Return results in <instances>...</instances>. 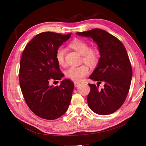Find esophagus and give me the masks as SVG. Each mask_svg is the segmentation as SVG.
<instances>
[{
	"instance_id": "1",
	"label": "esophagus",
	"mask_w": 146,
	"mask_h": 146,
	"mask_svg": "<svg viewBox=\"0 0 146 146\" xmlns=\"http://www.w3.org/2000/svg\"><path fill=\"white\" fill-rule=\"evenodd\" d=\"M74 84L75 87H78V86L80 85V83H78V82H74Z\"/></svg>"
}]
</instances>
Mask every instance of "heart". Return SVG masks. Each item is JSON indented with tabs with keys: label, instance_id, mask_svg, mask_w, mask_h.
Wrapping results in <instances>:
<instances>
[{
	"label": "heart",
	"instance_id": "obj_1",
	"mask_svg": "<svg viewBox=\"0 0 146 146\" xmlns=\"http://www.w3.org/2000/svg\"><path fill=\"white\" fill-rule=\"evenodd\" d=\"M69 47L82 56V61L85 63L92 66L98 63L99 57L97 50L89 48V45L85 41L76 39L69 44ZM65 54V49L62 47H58L56 50V59L61 67H66V66ZM89 72V68L87 66L82 65L79 67H71L68 69L66 72V76L67 78L72 80L80 82L88 76Z\"/></svg>",
	"mask_w": 146,
	"mask_h": 146
}]
</instances>
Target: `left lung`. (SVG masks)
Masks as SVG:
<instances>
[{"mask_svg": "<svg viewBox=\"0 0 146 146\" xmlns=\"http://www.w3.org/2000/svg\"><path fill=\"white\" fill-rule=\"evenodd\" d=\"M76 34L92 38L101 56L96 68L89 76L98 83L97 86L89 84L88 105L97 114H111L124 104L131 85L133 71L127 50L117 38L101 29ZM101 81L105 83L104 88L99 90L97 86Z\"/></svg>", "mask_w": 146, "mask_h": 146, "instance_id": "1", "label": "left lung"}]
</instances>
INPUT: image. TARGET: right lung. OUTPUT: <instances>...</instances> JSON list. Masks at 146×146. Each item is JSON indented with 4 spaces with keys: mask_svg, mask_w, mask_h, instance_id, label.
<instances>
[{
    "mask_svg": "<svg viewBox=\"0 0 146 146\" xmlns=\"http://www.w3.org/2000/svg\"><path fill=\"white\" fill-rule=\"evenodd\" d=\"M72 34L46 32L36 35L27 45L20 61L19 83L27 104L39 117L53 120L67 111L74 84L68 79L60 85H50L51 80L63 77L56 59L57 49Z\"/></svg>",
    "mask_w": 146,
    "mask_h": 146,
    "instance_id": "obj_1",
    "label": "right lung"
}]
</instances>
